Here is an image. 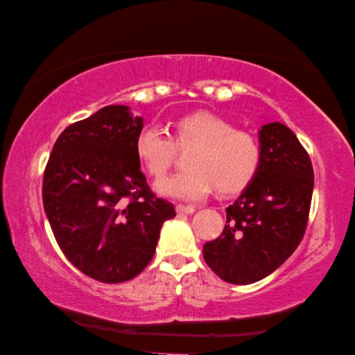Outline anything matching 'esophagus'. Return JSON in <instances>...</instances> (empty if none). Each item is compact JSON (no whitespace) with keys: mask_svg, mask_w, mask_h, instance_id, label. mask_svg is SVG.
<instances>
[{"mask_svg":"<svg viewBox=\"0 0 355 355\" xmlns=\"http://www.w3.org/2000/svg\"><path fill=\"white\" fill-rule=\"evenodd\" d=\"M178 214H193L195 207L193 206H185V205H176Z\"/></svg>","mask_w":355,"mask_h":355,"instance_id":"1","label":"esophagus"}]
</instances>
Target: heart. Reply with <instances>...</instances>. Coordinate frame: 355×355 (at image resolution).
<instances>
[{"label":"heart","instance_id":"1","mask_svg":"<svg viewBox=\"0 0 355 355\" xmlns=\"http://www.w3.org/2000/svg\"><path fill=\"white\" fill-rule=\"evenodd\" d=\"M193 146L189 168L157 184L162 193L176 198H202L217 185L223 195L237 193L253 181L261 165V144L252 132L234 129L211 112L185 114L174 123L173 137L146 125L135 138V155L150 178L160 179L176 160L178 149Z\"/></svg>","mask_w":355,"mask_h":355}]
</instances>
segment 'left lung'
Instances as JSON below:
<instances>
[{"label":"left lung","instance_id":"8db88e82","mask_svg":"<svg viewBox=\"0 0 355 355\" xmlns=\"http://www.w3.org/2000/svg\"><path fill=\"white\" fill-rule=\"evenodd\" d=\"M257 176L230 207L217 239L206 242L207 266L232 284H250L278 269L304 239L315 173L295 133L280 123L259 132Z\"/></svg>","mask_w":355,"mask_h":355}]
</instances>
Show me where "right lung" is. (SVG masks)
Listing matches in <instances>:
<instances>
[{"label": "right lung", "mask_w": 355, "mask_h": 355, "mask_svg": "<svg viewBox=\"0 0 355 355\" xmlns=\"http://www.w3.org/2000/svg\"><path fill=\"white\" fill-rule=\"evenodd\" d=\"M141 129L129 107L98 110L62 130L44 171V209L58 245L102 283L137 277L154 257L162 225L176 216L139 170Z\"/></svg>", "instance_id": "obj_1"}]
</instances>
